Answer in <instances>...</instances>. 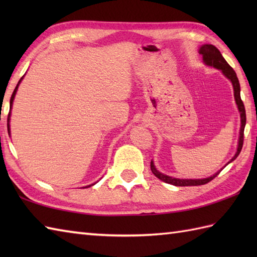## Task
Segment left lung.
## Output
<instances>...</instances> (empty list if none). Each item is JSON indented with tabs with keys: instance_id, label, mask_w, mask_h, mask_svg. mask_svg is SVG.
<instances>
[{
	"instance_id": "left-lung-1",
	"label": "left lung",
	"mask_w": 257,
	"mask_h": 257,
	"mask_svg": "<svg viewBox=\"0 0 257 257\" xmlns=\"http://www.w3.org/2000/svg\"><path fill=\"white\" fill-rule=\"evenodd\" d=\"M199 53L202 56H203V62L205 63V65L222 70L223 75L231 80V83L233 85V89H234V98H235V102L237 105L238 111H239V113H241V129H239L237 150L232 159L226 163V165H228L230 162L235 160L237 156L239 155V152H241V150H242L243 141H244V128H245V124H246V113H245V107H244V103L241 99V88H239V83H238L236 73L234 72V69L227 64L224 57L222 56L221 52L217 50L215 46H213L211 44H204L200 47ZM150 167H151L152 173H154L158 179H160L161 181L166 182V183L176 185V187H190V185L205 184L207 182H210L211 180L214 179L223 169L222 168L220 171H217L216 173L213 174V176H211L209 178H205V179H178V178L169 177V176H167V174H163V173L158 171L154 165V161H151Z\"/></svg>"
}]
</instances>
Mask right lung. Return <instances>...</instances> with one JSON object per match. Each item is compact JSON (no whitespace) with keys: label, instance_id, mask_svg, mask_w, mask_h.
I'll return each instance as SVG.
<instances>
[{"label":"right lung","instance_id":"add662e5","mask_svg":"<svg viewBox=\"0 0 257 257\" xmlns=\"http://www.w3.org/2000/svg\"><path fill=\"white\" fill-rule=\"evenodd\" d=\"M24 77V76H23ZM23 77H22L21 79H20V81L18 83V85H16V87H15V89H14V91H13V94H12V97H11V100H10V107H11V109H12V105H13V100H14V97H15V94H16V91H18V88H19V85H20V83L22 81V79H23ZM10 116H11V111L9 112V118H8V122H10ZM8 130H9V134H10V123H8ZM91 185H94V184H91ZM91 185H87V187H85V188H88V187H91Z\"/></svg>","mask_w":257,"mask_h":257}]
</instances>
